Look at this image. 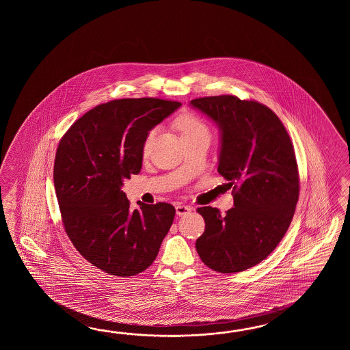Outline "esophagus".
Returning <instances> with one entry per match:
<instances>
[{
	"label": "esophagus",
	"instance_id": "34e87169",
	"mask_svg": "<svg viewBox=\"0 0 350 350\" xmlns=\"http://www.w3.org/2000/svg\"><path fill=\"white\" fill-rule=\"evenodd\" d=\"M175 208H176V214H178V216L186 215V214H189V213L193 210L190 206L181 205V204H178V205L175 206Z\"/></svg>",
	"mask_w": 350,
	"mask_h": 350
}]
</instances>
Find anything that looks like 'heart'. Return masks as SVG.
<instances>
[{
    "instance_id": "b5f03b06",
    "label": "heart",
    "mask_w": 350,
    "mask_h": 350,
    "mask_svg": "<svg viewBox=\"0 0 350 350\" xmlns=\"http://www.w3.org/2000/svg\"><path fill=\"white\" fill-rule=\"evenodd\" d=\"M175 125H176L180 134L183 136V140L189 139V137L200 136V135H206V136L210 135L206 122L201 119L200 116L191 113V112H187V113L178 116L176 121H175ZM155 135H157V129L150 130L148 135H146L144 144H142V157H146L149 155L151 144L154 142Z\"/></svg>"
}]
</instances>
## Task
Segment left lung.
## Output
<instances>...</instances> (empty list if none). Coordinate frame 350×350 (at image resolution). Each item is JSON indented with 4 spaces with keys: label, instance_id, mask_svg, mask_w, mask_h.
<instances>
[{
    "label": "left lung",
    "instance_id": "1",
    "mask_svg": "<svg viewBox=\"0 0 350 350\" xmlns=\"http://www.w3.org/2000/svg\"><path fill=\"white\" fill-rule=\"evenodd\" d=\"M190 104L221 131L217 172L234 196L225 215L211 206L198 208L205 231L195 246L217 273L244 271L268 258L293 220L299 199L294 146L275 112L255 100L220 95Z\"/></svg>",
    "mask_w": 350,
    "mask_h": 350
}]
</instances>
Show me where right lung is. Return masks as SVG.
I'll use <instances>...</instances> for the list:
<instances>
[{"label":"right lung","instance_id":"obj_1","mask_svg":"<svg viewBox=\"0 0 350 350\" xmlns=\"http://www.w3.org/2000/svg\"><path fill=\"white\" fill-rule=\"evenodd\" d=\"M154 97L97 105L61 137L53 184L67 237L94 267L110 275L134 276L149 268L170 230L175 208L130 201L124 178L142 166V144L152 127L180 107Z\"/></svg>","mask_w":350,"mask_h":350}]
</instances>
